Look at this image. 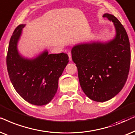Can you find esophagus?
<instances>
[{"mask_svg":"<svg viewBox=\"0 0 135 135\" xmlns=\"http://www.w3.org/2000/svg\"><path fill=\"white\" fill-rule=\"evenodd\" d=\"M68 55H69V60L71 61V54L70 52H68Z\"/></svg>","mask_w":135,"mask_h":135,"instance_id":"1","label":"esophagus"}]
</instances>
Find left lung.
Masks as SVG:
<instances>
[{"instance_id": "1", "label": "left lung", "mask_w": 135, "mask_h": 135, "mask_svg": "<svg viewBox=\"0 0 135 135\" xmlns=\"http://www.w3.org/2000/svg\"><path fill=\"white\" fill-rule=\"evenodd\" d=\"M102 17L113 22L114 37L106 41L80 43L71 51L81 88L96 102L107 101L122 90L128 78L131 59L130 42L123 25L111 14Z\"/></svg>"}]
</instances>
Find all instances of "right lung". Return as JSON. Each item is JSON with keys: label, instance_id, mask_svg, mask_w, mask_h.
Listing matches in <instances>:
<instances>
[{"label": "right lung", "instance_id": "add662e5", "mask_svg": "<svg viewBox=\"0 0 135 135\" xmlns=\"http://www.w3.org/2000/svg\"><path fill=\"white\" fill-rule=\"evenodd\" d=\"M26 26L14 31L7 56V66L12 84L23 99L35 105H44L52 100L58 89L59 79L68 64L66 54H49L45 49L33 58L23 56L18 44Z\"/></svg>", "mask_w": 135, "mask_h": 135}]
</instances>
